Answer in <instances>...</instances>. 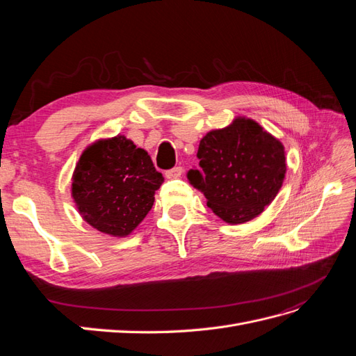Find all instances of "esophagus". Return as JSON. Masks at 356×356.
<instances>
[{
  "instance_id": "obj_1",
  "label": "esophagus",
  "mask_w": 356,
  "mask_h": 356,
  "mask_svg": "<svg viewBox=\"0 0 356 356\" xmlns=\"http://www.w3.org/2000/svg\"><path fill=\"white\" fill-rule=\"evenodd\" d=\"M182 175V168L181 166H175V168H172L170 170H168L166 174H165V177L168 178V179H174V178H179Z\"/></svg>"
}]
</instances>
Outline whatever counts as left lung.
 <instances>
[{"label":"left lung","mask_w":356,"mask_h":356,"mask_svg":"<svg viewBox=\"0 0 356 356\" xmlns=\"http://www.w3.org/2000/svg\"><path fill=\"white\" fill-rule=\"evenodd\" d=\"M197 157L203 172L188 170L212 212L229 224L258 217L282 187L286 157L282 143L245 115L200 139Z\"/></svg>","instance_id":"8db88e82"}]
</instances>
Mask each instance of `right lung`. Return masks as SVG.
I'll return each mask as SVG.
<instances>
[{
    "label": "right lung",
    "instance_id": "1",
    "mask_svg": "<svg viewBox=\"0 0 356 356\" xmlns=\"http://www.w3.org/2000/svg\"><path fill=\"white\" fill-rule=\"evenodd\" d=\"M71 181L81 218L101 233L126 238L147 217L165 179L144 148L117 135L86 147Z\"/></svg>",
    "mask_w": 356,
    "mask_h": 356
}]
</instances>
